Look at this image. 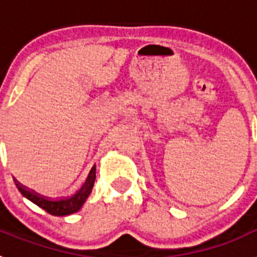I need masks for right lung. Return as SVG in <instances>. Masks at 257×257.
Instances as JSON below:
<instances>
[{
    "label": "right lung",
    "mask_w": 257,
    "mask_h": 257,
    "mask_svg": "<svg viewBox=\"0 0 257 257\" xmlns=\"http://www.w3.org/2000/svg\"><path fill=\"white\" fill-rule=\"evenodd\" d=\"M95 171H96V169H95L94 166L91 171H90V174H88L85 184L81 187V189L74 196L67 197V198L49 199L42 196H38L37 193H35L33 190L26 189V188L19 185V184H17V187L19 189V192L23 194V197H26L27 199L33 202L38 207H41L42 210L49 212L50 215H54V216H67V215H72V213L77 212V211L82 208L83 203L88 198L92 188H94L95 179H96V175H95L96 172Z\"/></svg>",
    "instance_id": "add662e5"
}]
</instances>
